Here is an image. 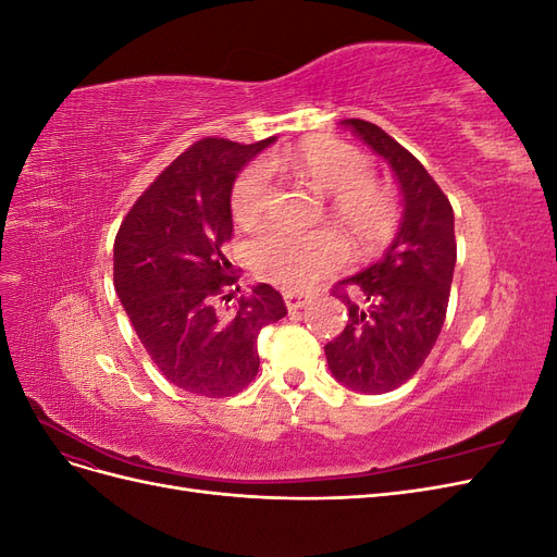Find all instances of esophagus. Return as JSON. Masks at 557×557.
Instances as JSON below:
<instances>
[{
	"label": "esophagus",
	"instance_id": "34e87169",
	"mask_svg": "<svg viewBox=\"0 0 557 557\" xmlns=\"http://www.w3.org/2000/svg\"><path fill=\"white\" fill-rule=\"evenodd\" d=\"M283 299H285V307H288V311H297V309L309 305V295H301V293L285 290V293H283Z\"/></svg>",
	"mask_w": 557,
	"mask_h": 557
}]
</instances>
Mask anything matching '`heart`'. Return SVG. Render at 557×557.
<instances>
[{
	"label": "heart",
	"mask_w": 557,
	"mask_h": 557,
	"mask_svg": "<svg viewBox=\"0 0 557 557\" xmlns=\"http://www.w3.org/2000/svg\"><path fill=\"white\" fill-rule=\"evenodd\" d=\"M269 170L290 172L330 197L334 218L364 256L393 239L399 225L395 195L372 178V162L364 153L334 139L307 141L290 153L248 166L232 190V213L242 227L252 230L262 223L272 201ZM250 260L264 281L288 290H309L346 264L348 244L332 227L315 232L269 227L252 242Z\"/></svg>",
	"instance_id": "heart-1"
}]
</instances>
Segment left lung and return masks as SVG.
<instances>
[{"mask_svg":"<svg viewBox=\"0 0 557 557\" xmlns=\"http://www.w3.org/2000/svg\"><path fill=\"white\" fill-rule=\"evenodd\" d=\"M342 125L383 158L399 183L401 221L383 258L339 281L348 307L344 332L325 346L332 376L362 395L407 383L440 336L455 269V218L448 197L407 148L379 125L348 117Z\"/></svg>","mask_w":557,"mask_h":557,"instance_id":"1","label":"left lung"}]
</instances>
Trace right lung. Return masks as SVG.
Wrapping results in <instances>:
<instances>
[{
  "mask_svg": "<svg viewBox=\"0 0 557 557\" xmlns=\"http://www.w3.org/2000/svg\"><path fill=\"white\" fill-rule=\"evenodd\" d=\"M274 139H201L137 199L117 230L113 285L162 376L193 395L230 397L256 379L258 334L288 309L272 285L234 305L232 185Z\"/></svg>",
  "mask_w": 557,
  "mask_h": 557,
  "instance_id": "obj_1",
  "label": "right lung"
}]
</instances>
